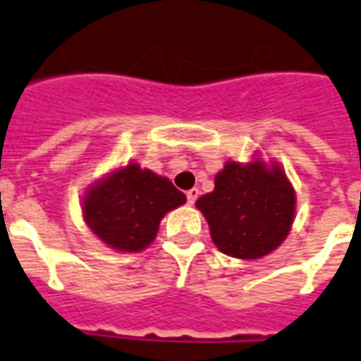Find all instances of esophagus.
<instances>
[{"label": "esophagus", "mask_w": 361, "mask_h": 361, "mask_svg": "<svg viewBox=\"0 0 361 361\" xmlns=\"http://www.w3.org/2000/svg\"><path fill=\"white\" fill-rule=\"evenodd\" d=\"M185 195H188V203L189 204H193L197 201V197H199V189H189L188 193H185Z\"/></svg>", "instance_id": "esophagus-1"}]
</instances>
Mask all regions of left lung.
Returning a JSON list of instances; mask_svg holds the SVG:
<instances>
[{
	"mask_svg": "<svg viewBox=\"0 0 361 361\" xmlns=\"http://www.w3.org/2000/svg\"><path fill=\"white\" fill-rule=\"evenodd\" d=\"M211 238L235 259L269 255L286 240L295 214V191L276 162H226L214 189L197 199Z\"/></svg>",
	"mask_w": 361,
	"mask_h": 361,
	"instance_id": "1",
	"label": "left lung"
}]
</instances>
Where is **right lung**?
I'll return each instance as SVG.
<instances>
[{
	"label": "right lung",
	"instance_id": "add662e5",
	"mask_svg": "<svg viewBox=\"0 0 361 361\" xmlns=\"http://www.w3.org/2000/svg\"><path fill=\"white\" fill-rule=\"evenodd\" d=\"M183 203L185 195L168 178L131 162L87 189L82 219L111 250L135 253L154 242L166 212Z\"/></svg>",
	"mask_w": 361,
	"mask_h": 361
}]
</instances>
